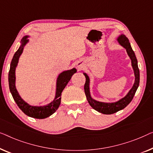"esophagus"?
<instances>
[{
    "instance_id": "esophagus-1",
    "label": "esophagus",
    "mask_w": 153,
    "mask_h": 153,
    "mask_svg": "<svg viewBox=\"0 0 153 153\" xmlns=\"http://www.w3.org/2000/svg\"><path fill=\"white\" fill-rule=\"evenodd\" d=\"M77 67L78 68V69H81V68L83 67L82 64L81 62H78V63L77 64Z\"/></svg>"
}]
</instances>
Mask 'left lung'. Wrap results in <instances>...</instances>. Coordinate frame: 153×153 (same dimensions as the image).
<instances>
[{
    "label": "left lung",
    "instance_id": "8db88e82",
    "mask_svg": "<svg viewBox=\"0 0 153 153\" xmlns=\"http://www.w3.org/2000/svg\"><path fill=\"white\" fill-rule=\"evenodd\" d=\"M117 41L120 46L123 47L124 48H126L127 53H128V56L130 58L131 63H132V66L133 70H134L135 77L134 83L132 86V89L129 91V92L127 94V95L125 97L120 99L119 100L114 102H104L94 100V98H91V94H90L89 77L88 76L87 74L83 73V74L85 75L86 77V82L84 89H85V95L86 97H87L88 102L89 103V105H91L92 108L98 111V112L104 114H114L117 112V111L124 109L132 101L139 85L140 75H139L138 63H137V59L136 56H135L134 52L133 51L132 47H131L130 43L129 42L128 39L124 34H120L119 37L117 38Z\"/></svg>",
    "mask_w": 153,
    "mask_h": 153
}]
</instances>
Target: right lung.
Returning a JSON list of instances; mask_svg holds the SVG:
<instances>
[{
    "label": "right lung",
    "instance_id": "obj_1",
    "mask_svg": "<svg viewBox=\"0 0 153 153\" xmlns=\"http://www.w3.org/2000/svg\"><path fill=\"white\" fill-rule=\"evenodd\" d=\"M28 37V35L23 36V38L21 41V46H19V49L13 56L11 64H10L9 75H8L9 87L14 101L25 114L30 117L34 118V119H43L50 117L58 109L60 103H61L62 92L69 82L73 75L77 72V70L76 68H74L71 70L64 71L61 74H59L57 78V82H56L55 97L52 102L48 103V105H44V106H32L29 105L28 103H27L21 98L19 92L17 91L16 85H15V82H16L15 71L18 65L19 57L22 54L24 46L29 42V39H27Z\"/></svg>",
    "mask_w": 153,
    "mask_h": 153
}]
</instances>
